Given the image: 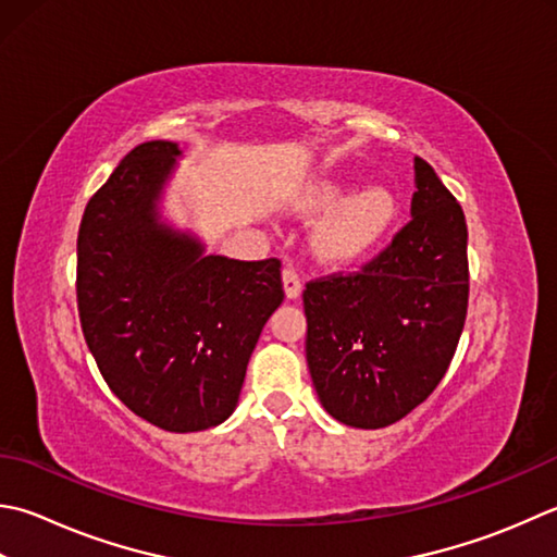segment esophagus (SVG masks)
Masks as SVG:
<instances>
[{
	"instance_id": "obj_1",
	"label": "esophagus",
	"mask_w": 557,
	"mask_h": 557,
	"mask_svg": "<svg viewBox=\"0 0 557 557\" xmlns=\"http://www.w3.org/2000/svg\"><path fill=\"white\" fill-rule=\"evenodd\" d=\"M282 285H285L287 299H299V294H301V280H299V275H297V272H294L292 268L282 270Z\"/></svg>"
}]
</instances>
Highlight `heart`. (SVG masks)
Returning <instances> with one entry per match:
<instances>
[{
    "label": "heart",
    "instance_id": "1",
    "mask_svg": "<svg viewBox=\"0 0 557 557\" xmlns=\"http://www.w3.org/2000/svg\"><path fill=\"white\" fill-rule=\"evenodd\" d=\"M350 190V181H325L301 198L299 210L307 216L334 210L311 236L313 256L325 265H352L367 258L384 242L396 220V198L384 185H369L347 195Z\"/></svg>",
    "mask_w": 557,
    "mask_h": 557
}]
</instances>
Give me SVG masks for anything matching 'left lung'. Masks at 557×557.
I'll return each instance as SVG.
<instances>
[{"mask_svg": "<svg viewBox=\"0 0 557 557\" xmlns=\"http://www.w3.org/2000/svg\"><path fill=\"white\" fill-rule=\"evenodd\" d=\"M410 214L362 270L304 289L315 394L350 428H388L416 410L449 369L466 323V216L420 157Z\"/></svg>", "mask_w": 557, "mask_h": 557, "instance_id": "1", "label": "left lung"}]
</instances>
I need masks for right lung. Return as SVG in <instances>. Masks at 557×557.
Instances as JSON below:
<instances>
[{
	"instance_id": "1",
	"label": "right lung",
	"mask_w": 557,
	"mask_h": 557,
	"mask_svg": "<svg viewBox=\"0 0 557 557\" xmlns=\"http://www.w3.org/2000/svg\"><path fill=\"white\" fill-rule=\"evenodd\" d=\"M176 157V141H145L94 193L76 238V304L113 394L161 430L200 432L234 412L285 289L277 258L207 256L159 220Z\"/></svg>"
}]
</instances>
